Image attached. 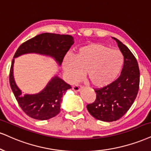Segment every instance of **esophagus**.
<instances>
[{"mask_svg": "<svg viewBox=\"0 0 151 151\" xmlns=\"http://www.w3.org/2000/svg\"><path fill=\"white\" fill-rule=\"evenodd\" d=\"M82 88H83V87L81 86H79V85H74V86L73 87V90L76 91V92H80Z\"/></svg>", "mask_w": 151, "mask_h": 151, "instance_id": "1", "label": "esophagus"}]
</instances>
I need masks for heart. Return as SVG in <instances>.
I'll return each mask as SVG.
<instances>
[{
	"label": "heart",
	"mask_w": 151,
	"mask_h": 151,
	"mask_svg": "<svg viewBox=\"0 0 151 151\" xmlns=\"http://www.w3.org/2000/svg\"><path fill=\"white\" fill-rule=\"evenodd\" d=\"M124 57L118 50H111L101 43H90L67 55L62 63L68 82H78L85 73L86 80L96 89L107 87L115 81L122 70Z\"/></svg>",
	"instance_id": "1"
}]
</instances>
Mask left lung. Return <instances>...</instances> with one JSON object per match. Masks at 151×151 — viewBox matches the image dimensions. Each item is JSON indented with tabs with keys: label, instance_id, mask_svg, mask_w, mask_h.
I'll use <instances>...</instances> for the list:
<instances>
[{
	"label": "left lung",
	"instance_id": "left-lung-1",
	"mask_svg": "<svg viewBox=\"0 0 151 151\" xmlns=\"http://www.w3.org/2000/svg\"><path fill=\"white\" fill-rule=\"evenodd\" d=\"M124 57L120 77L107 87L96 90L94 103L88 104L89 113L97 120L113 122L122 118L134 101L139 87L140 72L138 62L127 46L113 38Z\"/></svg>",
	"mask_w": 151,
	"mask_h": 151
}]
</instances>
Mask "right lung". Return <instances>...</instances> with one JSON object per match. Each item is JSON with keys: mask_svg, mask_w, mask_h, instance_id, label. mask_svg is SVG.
I'll return each mask as SVG.
<instances>
[{"mask_svg": "<svg viewBox=\"0 0 151 151\" xmlns=\"http://www.w3.org/2000/svg\"><path fill=\"white\" fill-rule=\"evenodd\" d=\"M73 43V37L69 35L44 33L24 42L16 51L11 64L10 84L19 106L31 118L45 120L58 115L62 96L71 87L58 76H55L39 93L24 94L14 78V59L26 54L35 53L52 57L61 66L65 55Z\"/></svg>", "mask_w": 151, "mask_h": 151, "instance_id": "1", "label": "right lung"}]
</instances>
